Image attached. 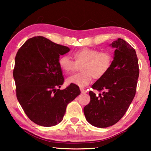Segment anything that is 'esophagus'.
Here are the masks:
<instances>
[{
	"mask_svg": "<svg viewBox=\"0 0 151 151\" xmlns=\"http://www.w3.org/2000/svg\"><path fill=\"white\" fill-rule=\"evenodd\" d=\"M81 93H83V94H85V93H87V91L85 90V89H83V88H81Z\"/></svg>",
	"mask_w": 151,
	"mask_h": 151,
	"instance_id": "obj_1",
	"label": "esophagus"
}]
</instances>
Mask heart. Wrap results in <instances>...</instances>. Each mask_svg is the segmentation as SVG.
<instances>
[{
  "label": "heart",
  "mask_w": 151,
  "mask_h": 151,
  "mask_svg": "<svg viewBox=\"0 0 151 151\" xmlns=\"http://www.w3.org/2000/svg\"><path fill=\"white\" fill-rule=\"evenodd\" d=\"M75 61L66 55L61 56L58 59L60 69L66 74L75 71L81 66V73L70 76L66 79L69 85L84 87L91 83L93 78L100 79L108 73L112 61L111 55L108 52H100L93 48H83L73 52Z\"/></svg>",
  "instance_id": "obj_1"
}]
</instances>
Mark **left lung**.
<instances>
[{
    "label": "left lung",
    "instance_id": "left-lung-1",
    "mask_svg": "<svg viewBox=\"0 0 151 151\" xmlns=\"http://www.w3.org/2000/svg\"><path fill=\"white\" fill-rule=\"evenodd\" d=\"M110 46L115 49L111 68L92 86L103 93L96 96L89 92L91 101L84 108L86 121L99 128L112 126L124 115L135 96L139 75L134 48L121 39Z\"/></svg>",
    "mask_w": 151,
    "mask_h": 151
}]
</instances>
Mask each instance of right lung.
<instances>
[{
    "mask_svg": "<svg viewBox=\"0 0 151 151\" xmlns=\"http://www.w3.org/2000/svg\"><path fill=\"white\" fill-rule=\"evenodd\" d=\"M70 48L43 37L27 40L15 57L13 77L17 97L30 121L42 127H52L63 121L67 104L81 94L77 85L63 90L60 55Z\"/></svg>",
    "mask_w": 151,
    "mask_h": 151,
    "instance_id": "right-lung-1",
    "label": "right lung"
}]
</instances>
